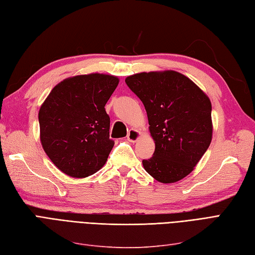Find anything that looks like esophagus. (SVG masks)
Here are the masks:
<instances>
[{
  "label": "esophagus",
  "mask_w": 255,
  "mask_h": 255,
  "mask_svg": "<svg viewBox=\"0 0 255 255\" xmlns=\"http://www.w3.org/2000/svg\"><path fill=\"white\" fill-rule=\"evenodd\" d=\"M139 137H140V133L138 131H136V129H134V128L129 129L128 133V140L132 141V142L137 141Z\"/></svg>",
  "instance_id": "34e87169"
}]
</instances>
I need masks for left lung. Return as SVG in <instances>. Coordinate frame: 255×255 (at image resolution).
Returning <instances> with one entry per match:
<instances>
[{
    "instance_id": "obj_1",
    "label": "left lung",
    "mask_w": 255,
    "mask_h": 255,
    "mask_svg": "<svg viewBox=\"0 0 255 255\" xmlns=\"http://www.w3.org/2000/svg\"><path fill=\"white\" fill-rule=\"evenodd\" d=\"M126 83L142 102L153 156L142 160L148 174L160 183L187 176L212 139V106L209 97L184 74L167 70L129 76Z\"/></svg>"
}]
</instances>
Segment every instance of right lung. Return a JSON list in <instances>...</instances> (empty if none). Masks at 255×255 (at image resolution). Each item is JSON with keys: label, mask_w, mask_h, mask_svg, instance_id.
Masks as SVG:
<instances>
[{"label": "right lung", "mask_w": 255, "mask_h": 255, "mask_svg": "<svg viewBox=\"0 0 255 255\" xmlns=\"http://www.w3.org/2000/svg\"><path fill=\"white\" fill-rule=\"evenodd\" d=\"M119 79L101 73L61 81L39 111L42 147L52 162L71 177L94 174L106 163L115 141L105 105Z\"/></svg>", "instance_id": "add662e5"}]
</instances>
